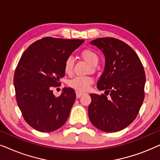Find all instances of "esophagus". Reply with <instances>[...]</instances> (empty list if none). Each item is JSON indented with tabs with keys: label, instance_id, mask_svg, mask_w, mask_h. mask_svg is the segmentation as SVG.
I'll return each mask as SVG.
<instances>
[{
	"label": "esophagus",
	"instance_id": "34e87169",
	"mask_svg": "<svg viewBox=\"0 0 160 160\" xmlns=\"http://www.w3.org/2000/svg\"><path fill=\"white\" fill-rule=\"evenodd\" d=\"M76 98H79L82 97V95H84V93L82 92H80V91H76Z\"/></svg>",
	"mask_w": 160,
	"mask_h": 160
}]
</instances>
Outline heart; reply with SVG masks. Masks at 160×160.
Masks as SVG:
<instances>
[{"mask_svg":"<svg viewBox=\"0 0 160 160\" xmlns=\"http://www.w3.org/2000/svg\"><path fill=\"white\" fill-rule=\"evenodd\" d=\"M82 58L89 62L92 66H95L99 62V57L95 51L92 49H85L82 52ZM74 58L68 56L64 63V71L68 75H71L73 71ZM93 83L92 77L89 76H76L68 82V85L77 91H87Z\"/></svg>","mask_w":160,"mask_h":160,"instance_id":"obj_1","label":"heart"}]
</instances>
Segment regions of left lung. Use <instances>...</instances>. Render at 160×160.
<instances>
[{"label":"left lung","mask_w":160,"mask_h":160,"mask_svg":"<svg viewBox=\"0 0 160 160\" xmlns=\"http://www.w3.org/2000/svg\"><path fill=\"white\" fill-rule=\"evenodd\" d=\"M103 52L106 65L97 87L105 94H90L88 115L92 124L107 132L125 128L137 117L144 100L146 74L138 54L128 44L106 37L92 41Z\"/></svg>","instance_id":"obj_1"}]
</instances>
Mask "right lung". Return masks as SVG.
Returning a JSON list of instances; mask_svg holds the SVG:
<instances>
[{
    "label": "right lung",
    "instance_id": "add662e5",
    "mask_svg": "<svg viewBox=\"0 0 160 160\" xmlns=\"http://www.w3.org/2000/svg\"><path fill=\"white\" fill-rule=\"evenodd\" d=\"M84 41L44 37L22 55L14 76L15 93L24 119L35 130L52 132L66 122L76 100L75 91L65 87L57 97L52 88L61 84L65 60Z\"/></svg>",
    "mask_w": 160,
    "mask_h": 160
}]
</instances>
